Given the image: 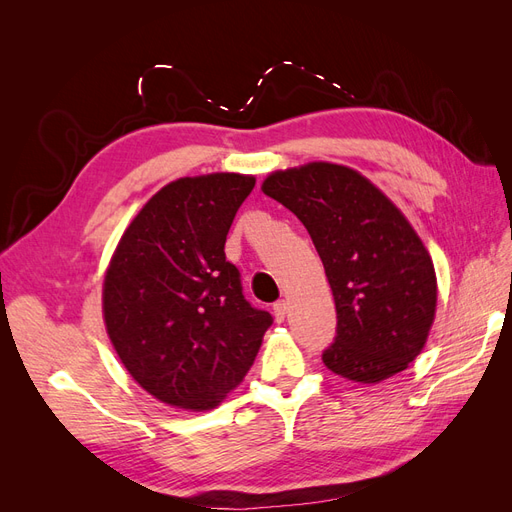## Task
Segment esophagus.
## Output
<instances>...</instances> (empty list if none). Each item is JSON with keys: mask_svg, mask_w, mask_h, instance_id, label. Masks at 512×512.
Here are the masks:
<instances>
[{"mask_svg": "<svg viewBox=\"0 0 512 512\" xmlns=\"http://www.w3.org/2000/svg\"><path fill=\"white\" fill-rule=\"evenodd\" d=\"M273 314H275V320L277 322H284L286 320V314H288V303L286 301H277L273 305Z\"/></svg>", "mask_w": 512, "mask_h": 512, "instance_id": "esophagus-1", "label": "esophagus"}]
</instances>
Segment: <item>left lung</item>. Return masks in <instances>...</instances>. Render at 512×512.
Instances as JSON below:
<instances>
[{
	"label": "left lung",
	"instance_id": "left-lung-1",
	"mask_svg": "<svg viewBox=\"0 0 512 512\" xmlns=\"http://www.w3.org/2000/svg\"><path fill=\"white\" fill-rule=\"evenodd\" d=\"M260 190L297 215L320 254L337 309L327 369L359 384L408 369L436 320L438 280L406 215L359 170L333 162L275 170Z\"/></svg>",
	"mask_w": 512,
	"mask_h": 512
}]
</instances>
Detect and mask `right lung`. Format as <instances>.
Returning a JSON list of instances; mask_svg holds the SVG:
<instances>
[{
  "label": "right lung",
  "mask_w": 512,
  "mask_h": 512,
  "mask_svg": "<svg viewBox=\"0 0 512 512\" xmlns=\"http://www.w3.org/2000/svg\"><path fill=\"white\" fill-rule=\"evenodd\" d=\"M254 183L239 173L170 181L134 215L106 267L108 339L134 382L166 406L218 408L254 365L273 322L245 301L224 254Z\"/></svg>",
  "instance_id": "1"
}]
</instances>
